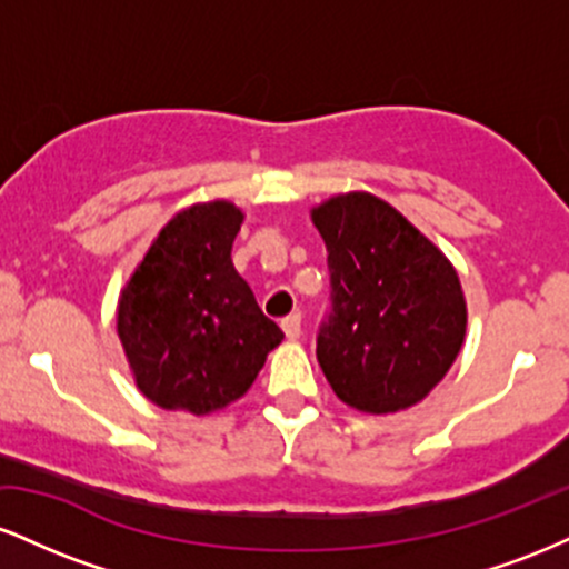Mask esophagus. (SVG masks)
<instances>
[{
    "label": "esophagus",
    "mask_w": 569,
    "mask_h": 569,
    "mask_svg": "<svg viewBox=\"0 0 569 569\" xmlns=\"http://www.w3.org/2000/svg\"><path fill=\"white\" fill-rule=\"evenodd\" d=\"M280 326H283L286 337L293 342V339H299V335H302V316H299V312H291V316H286L283 321H280Z\"/></svg>",
    "instance_id": "1"
}]
</instances>
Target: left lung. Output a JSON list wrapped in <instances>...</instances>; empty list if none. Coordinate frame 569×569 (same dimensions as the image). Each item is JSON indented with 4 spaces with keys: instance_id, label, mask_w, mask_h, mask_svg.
<instances>
[{
    "instance_id": "8db88e82",
    "label": "left lung",
    "mask_w": 569,
    "mask_h": 569,
    "mask_svg": "<svg viewBox=\"0 0 569 569\" xmlns=\"http://www.w3.org/2000/svg\"><path fill=\"white\" fill-rule=\"evenodd\" d=\"M312 221L329 253V310L316 335L326 380L369 415L422 401L466 337L452 264L375 194H339L316 208Z\"/></svg>"
}]
</instances>
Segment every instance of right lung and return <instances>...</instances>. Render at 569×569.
Masks as SVG:
<instances>
[{
	"label": "right lung",
	"instance_id": "add662e5",
	"mask_svg": "<svg viewBox=\"0 0 569 569\" xmlns=\"http://www.w3.org/2000/svg\"><path fill=\"white\" fill-rule=\"evenodd\" d=\"M240 224L232 202L187 208L162 227L122 291L117 335L139 390L162 409L227 407L283 339L232 264Z\"/></svg>",
	"mask_w": 569,
	"mask_h": 569
}]
</instances>
